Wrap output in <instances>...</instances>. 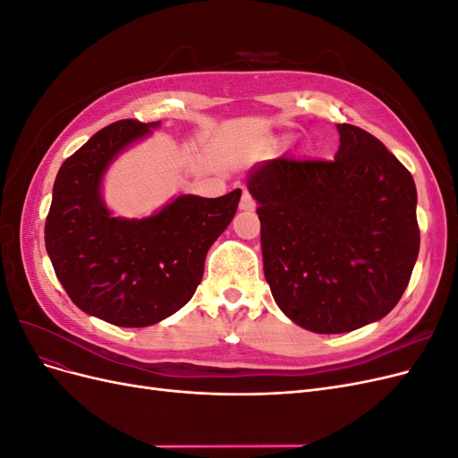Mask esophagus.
<instances>
[{
    "instance_id": "esophagus-1",
    "label": "esophagus",
    "mask_w": 458,
    "mask_h": 458,
    "mask_svg": "<svg viewBox=\"0 0 458 458\" xmlns=\"http://www.w3.org/2000/svg\"><path fill=\"white\" fill-rule=\"evenodd\" d=\"M239 208L242 212H254V208H256V202H254V199L248 195V192L244 191L242 192V199H241V204H239Z\"/></svg>"
}]
</instances>
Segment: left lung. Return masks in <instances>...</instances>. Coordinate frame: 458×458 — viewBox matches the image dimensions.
Segmentation results:
<instances>
[{"label":"left lung","instance_id":"left-lung-1","mask_svg":"<svg viewBox=\"0 0 458 458\" xmlns=\"http://www.w3.org/2000/svg\"><path fill=\"white\" fill-rule=\"evenodd\" d=\"M336 128L335 160L281 157L248 175L275 303L317 335L350 332L390 313L420 248L409 170L369 131Z\"/></svg>","mask_w":458,"mask_h":458}]
</instances>
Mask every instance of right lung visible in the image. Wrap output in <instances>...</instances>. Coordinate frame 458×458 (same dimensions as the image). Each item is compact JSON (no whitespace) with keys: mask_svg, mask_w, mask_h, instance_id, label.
<instances>
[{"mask_svg":"<svg viewBox=\"0 0 458 458\" xmlns=\"http://www.w3.org/2000/svg\"><path fill=\"white\" fill-rule=\"evenodd\" d=\"M158 126L120 120L97 131L61 165L46 219V248L66 294L116 327H150L185 306L242 195H179L147 217L110 212L103 199L108 168Z\"/></svg>","mask_w":458,"mask_h":458,"instance_id":"obj_1","label":"right lung"}]
</instances>
